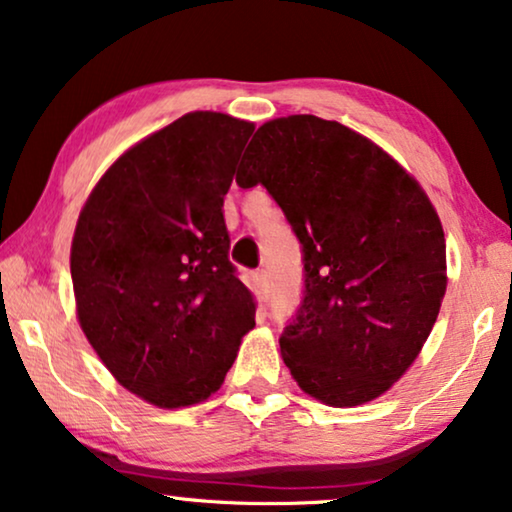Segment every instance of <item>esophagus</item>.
Returning a JSON list of instances; mask_svg holds the SVG:
<instances>
[{
	"label": "esophagus",
	"instance_id": "1",
	"mask_svg": "<svg viewBox=\"0 0 512 512\" xmlns=\"http://www.w3.org/2000/svg\"><path fill=\"white\" fill-rule=\"evenodd\" d=\"M254 284H256L258 296L268 298V293H270V277H268V272H265V270H256V272H254Z\"/></svg>",
	"mask_w": 512,
	"mask_h": 512
}]
</instances>
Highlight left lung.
I'll use <instances>...</instances> for the list:
<instances>
[{
    "mask_svg": "<svg viewBox=\"0 0 512 512\" xmlns=\"http://www.w3.org/2000/svg\"><path fill=\"white\" fill-rule=\"evenodd\" d=\"M235 181L261 184L300 242L303 298L279 335L293 380L335 408L384 394L445 296V235L426 193L380 146L317 116L261 125Z\"/></svg>",
    "mask_w": 512,
    "mask_h": 512,
    "instance_id": "8db88e82",
    "label": "left lung"
}]
</instances>
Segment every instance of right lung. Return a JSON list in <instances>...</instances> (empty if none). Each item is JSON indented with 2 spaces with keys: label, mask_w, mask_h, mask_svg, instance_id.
I'll list each match as a JSON object with an SVG mask.
<instances>
[{
  "label": "right lung",
  "mask_w": 512,
  "mask_h": 512,
  "mask_svg": "<svg viewBox=\"0 0 512 512\" xmlns=\"http://www.w3.org/2000/svg\"><path fill=\"white\" fill-rule=\"evenodd\" d=\"M251 132L214 111L177 118L109 167L76 223L83 333L111 375L158 408L212 396L256 324L223 219Z\"/></svg>",
  "instance_id": "add662e5"
}]
</instances>
